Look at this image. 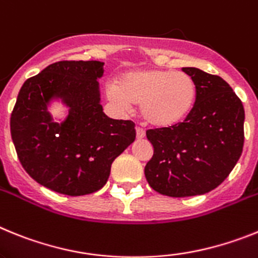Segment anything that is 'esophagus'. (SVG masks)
<instances>
[{
	"mask_svg": "<svg viewBox=\"0 0 258 258\" xmlns=\"http://www.w3.org/2000/svg\"><path fill=\"white\" fill-rule=\"evenodd\" d=\"M145 136V131L140 127H136V138L138 139H143Z\"/></svg>",
	"mask_w": 258,
	"mask_h": 258,
	"instance_id": "obj_1",
	"label": "esophagus"
}]
</instances>
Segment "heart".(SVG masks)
I'll return each mask as SVG.
<instances>
[{
	"label": "heart",
	"mask_w": 258,
	"mask_h": 258,
	"mask_svg": "<svg viewBox=\"0 0 258 258\" xmlns=\"http://www.w3.org/2000/svg\"><path fill=\"white\" fill-rule=\"evenodd\" d=\"M106 93L123 110L139 105L140 115L149 126L166 128L180 123L189 114L196 86L183 71L144 69L120 75Z\"/></svg>",
	"instance_id": "1"
}]
</instances>
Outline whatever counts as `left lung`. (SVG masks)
<instances>
[{
	"instance_id": "obj_1",
	"label": "left lung",
	"mask_w": 258,
	"mask_h": 258,
	"mask_svg": "<svg viewBox=\"0 0 258 258\" xmlns=\"http://www.w3.org/2000/svg\"><path fill=\"white\" fill-rule=\"evenodd\" d=\"M196 86V100L183 122L148 130L153 157L148 183L161 195L187 197L218 187L240 158L244 107L228 83L196 67H183Z\"/></svg>"
}]
</instances>
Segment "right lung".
<instances>
[{"label": "right lung", "mask_w": 258, "mask_h": 258, "mask_svg": "<svg viewBox=\"0 0 258 258\" xmlns=\"http://www.w3.org/2000/svg\"><path fill=\"white\" fill-rule=\"evenodd\" d=\"M104 62L59 61L22 86L10 118L11 139L28 175L51 191L89 195L106 184L113 161L136 138L135 123L111 119L100 104ZM71 107L54 122L48 102Z\"/></svg>", "instance_id": "obj_1"}]
</instances>
